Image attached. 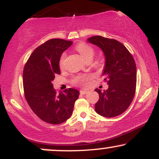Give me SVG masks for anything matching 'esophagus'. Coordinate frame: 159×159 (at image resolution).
<instances>
[{
    "label": "esophagus",
    "mask_w": 159,
    "mask_h": 159,
    "mask_svg": "<svg viewBox=\"0 0 159 159\" xmlns=\"http://www.w3.org/2000/svg\"><path fill=\"white\" fill-rule=\"evenodd\" d=\"M80 93H81V94L84 95V94L89 93V91H87V90H80Z\"/></svg>",
    "instance_id": "esophagus-1"
}]
</instances>
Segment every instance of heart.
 <instances>
[{"label": "heart", "mask_w": 159, "mask_h": 159, "mask_svg": "<svg viewBox=\"0 0 159 159\" xmlns=\"http://www.w3.org/2000/svg\"><path fill=\"white\" fill-rule=\"evenodd\" d=\"M75 49L77 52L81 54V56L86 61L87 60L93 59L94 55V49L90 45L87 44L85 43H80L75 46ZM66 58V54H62L61 60H60V66L63 67V63H64V60ZM86 81V78L84 77H78L76 78V82L78 83H84Z\"/></svg>", "instance_id": "1"}]
</instances>
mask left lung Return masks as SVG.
I'll return each mask as SVG.
<instances>
[{
    "instance_id": "8db88e82",
    "label": "left lung",
    "mask_w": 159,
    "mask_h": 159,
    "mask_svg": "<svg viewBox=\"0 0 159 159\" xmlns=\"http://www.w3.org/2000/svg\"><path fill=\"white\" fill-rule=\"evenodd\" d=\"M96 45L105 55L102 71L106 90L96 89L99 99L95 104L96 112L105 117H114L125 111L135 93L137 69L134 58L125 45L113 39L94 36L87 39Z\"/></svg>"
}]
</instances>
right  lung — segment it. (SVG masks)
<instances>
[{"label":"right lung","mask_w":159,"mask_h":159,"mask_svg":"<svg viewBox=\"0 0 159 159\" xmlns=\"http://www.w3.org/2000/svg\"><path fill=\"white\" fill-rule=\"evenodd\" d=\"M72 41L52 39L36 48L27 60L23 72L25 95L38 117L50 124L66 121L73 111L79 91L73 88L57 93L52 81L61 74L59 62Z\"/></svg>","instance_id":"obj_1"}]
</instances>
